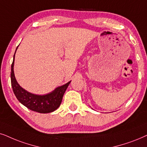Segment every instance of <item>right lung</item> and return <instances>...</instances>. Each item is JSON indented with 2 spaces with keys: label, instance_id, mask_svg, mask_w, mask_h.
Segmentation results:
<instances>
[{
  "label": "right lung",
  "instance_id": "1",
  "mask_svg": "<svg viewBox=\"0 0 147 147\" xmlns=\"http://www.w3.org/2000/svg\"><path fill=\"white\" fill-rule=\"evenodd\" d=\"M15 55V53L13 56V63L11 64V86H12L14 94L19 102L22 103L28 109L38 113H50L57 109L61 104L62 97H63L64 94L69 85L70 81L65 85L56 88L53 91L50 93L46 94V95H39L29 93L26 90L23 89L19 85L15 79L14 70H13Z\"/></svg>",
  "mask_w": 147,
  "mask_h": 147
}]
</instances>
